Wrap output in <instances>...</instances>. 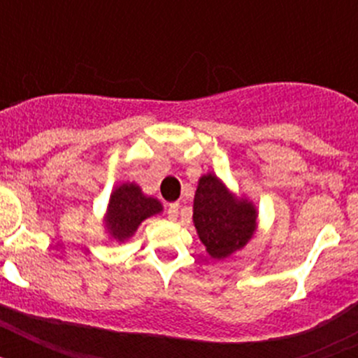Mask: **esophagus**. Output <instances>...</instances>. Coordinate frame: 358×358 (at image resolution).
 Returning <instances> with one entry per match:
<instances>
[{
  "mask_svg": "<svg viewBox=\"0 0 358 358\" xmlns=\"http://www.w3.org/2000/svg\"><path fill=\"white\" fill-rule=\"evenodd\" d=\"M166 213H169V218L176 220V218L179 217V204H177V202H172L169 206V210H166Z\"/></svg>",
  "mask_w": 358,
  "mask_h": 358,
  "instance_id": "1",
  "label": "esophagus"
}]
</instances>
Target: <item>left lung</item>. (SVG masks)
I'll return each instance as SVG.
<instances>
[{
	"label": "left lung",
	"mask_w": 358,
	"mask_h": 358,
	"mask_svg": "<svg viewBox=\"0 0 358 358\" xmlns=\"http://www.w3.org/2000/svg\"><path fill=\"white\" fill-rule=\"evenodd\" d=\"M255 204L238 199L215 173L199 179L194 199V224L201 242L215 260L242 249L256 231Z\"/></svg>",
	"instance_id": "8db88e82"
}]
</instances>
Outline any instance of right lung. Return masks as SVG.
Wrapping results in <instances>:
<instances>
[{"mask_svg":"<svg viewBox=\"0 0 358 358\" xmlns=\"http://www.w3.org/2000/svg\"><path fill=\"white\" fill-rule=\"evenodd\" d=\"M161 211L163 206L157 199L147 197L134 182H123L110 194L103 220L110 238H115L116 242H125L134 235L145 218Z\"/></svg>","mask_w":358,"mask_h":358,"instance_id":"obj_1","label":"right lung"}]
</instances>
